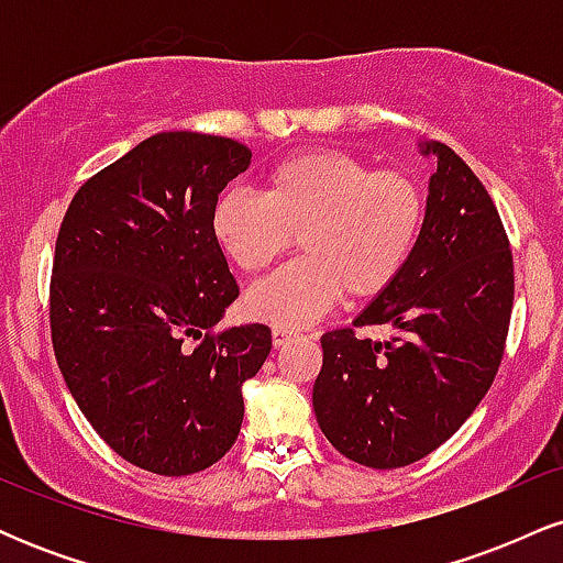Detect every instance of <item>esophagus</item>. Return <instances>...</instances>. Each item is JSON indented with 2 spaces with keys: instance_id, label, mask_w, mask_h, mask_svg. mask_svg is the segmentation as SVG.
Here are the masks:
<instances>
[{
  "instance_id": "esophagus-1",
  "label": "esophagus",
  "mask_w": 563,
  "mask_h": 563,
  "mask_svg": "<svg viewBox=\"0 0 563 563\" xmlns=\"http://www.w3.org/2000/svg\"><path fill=\"white\" fill-rule=\"evenodd\" d=\"M296 335H299V333H296L294 328H286V325H275V328H273V344H275L277 349H280V346H286L290 339H296Z\"/></svg>"
}]
</instances>
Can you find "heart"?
<instances>
[{
  "label": "heart",
  "instance_id": "1",
  "mask_svg": "<svg viewBox=\"0 0 563 563\" xmlns=\"http://www.w3.org/2000/svg\"><path fill=\"white\" fill-rule=\"evenodd\" d=\"M426 198L402 172H373L344 151H303L264 174V190H228L211 235L245 275H260L299 235L301 260L251 288L254 318L299 328L341 296L371 299L402 275L421 238Z\"/></svg>",
  "mask_w": 563,
  "mask_h": 563
}]
</instances>
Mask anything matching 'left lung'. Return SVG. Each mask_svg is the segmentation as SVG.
<instances>
[{"instance_id":"obj_1","label":"left lung","mask_w":563,"mask_h":563,"mask_svg":"<svg viewBox=\"0 0 563 563\" xmlns=\"http://www.w3.org/2000/svg\"><path fill=\"white\" fill-rule=\"evenodd\" d=\"M416 251L354 325H389L384 341L354 328L320 339L312 389L322 434L349 461L402 468L461 429L493 386L514 309V256L493 198L442 142Z\"/></svg>"}]
</instances>
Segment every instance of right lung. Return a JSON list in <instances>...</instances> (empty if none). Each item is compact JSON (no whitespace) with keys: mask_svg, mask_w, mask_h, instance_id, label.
Listing matches in <instances>:
<instances>
[{"mask_svg":"<svg viewBox=\"0 0 563 563\" xmlns=\"http://www.w3.org/2000/svg\"><path fill=\"white\" fill-rule=\"evenodd\" d=\"M249 164L230 137L153 134L79 187L57 232V365L97 434L153 474L214 466L273 349L262 322L214 331L238 283L211 209Z\"/></svg>","mask_w":563,"mask_h":563,"instance_id":"obj_1","label":"right lung"}]
</instances>
